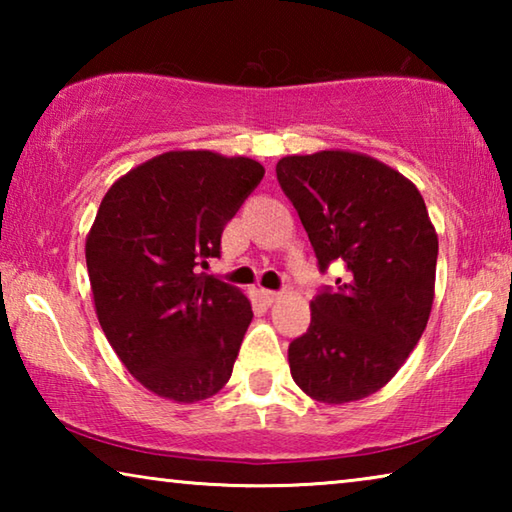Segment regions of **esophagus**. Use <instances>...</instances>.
<instances>
[{
	"label": "esophagus",
	"mask_w": 512,
	"mask_h": 512,
	"mask_svg": "<svg viewBox=\"0 0 512 512\" xmlns=\"http://www.w3.org/2000/svg\"><path fill=\"white\" fill-rule=\"evenodd\" d=\"M282 293L280 291H271V289H262V298L266 300V302H275L277 298H280Z\"/></svg>",
	"instance_id": "obj_1"
}]
</instances>
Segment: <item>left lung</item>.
<instances>
[{"label":"left lung","mask_w":512,"mask_h":512,"mask_svg":"<svg viewBox=\"0 0 512 512\" xmlns=\"http://www.w3.org/2000/svg\"><path fill=\"white\" fill-rule=\"evenodd\" d=\"M275 173L320 273L345 266L289 345L291 377L316 402L361 400L395 377L427 327L438 262L427 205L411 180L361 153L287 155Z\"/></svg>","instance_id":"1"}]
</instances>
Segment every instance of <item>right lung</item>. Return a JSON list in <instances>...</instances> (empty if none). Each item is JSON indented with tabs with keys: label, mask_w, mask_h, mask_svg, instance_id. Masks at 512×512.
I'll return each instance as SVG.
<instances>
[{
	"label": "right lung",
	"mask_w": 512,
	"mask_h": 512,
	"mask_svg": "<svg viewBox=\"0 0 512 512\" xmlns=\"http://www.w3.org/2000/svg\"><path fill=\"white\" fill-rule=\"evenodd\" d=\"M264 167L169 151L108 189L85 241L94 309L112 350L155 395L198 402L225 386L253 320L248 298L203 273Z\"/></svg>",
	"instance_id": "1"
}]
</instances>
